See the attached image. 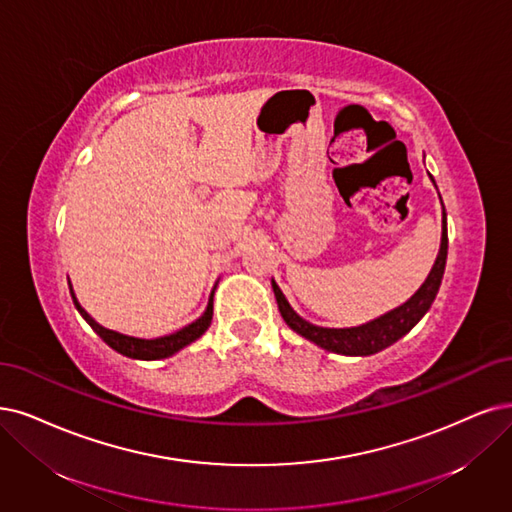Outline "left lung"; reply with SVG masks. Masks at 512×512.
<instances>
[{"label": "left lung", "mask_w": 512, "mask_h": 512, "mask_svg": "<svg viewBox=\"0 0 512 512\" xmlns=\"http://www.w3.org/2000/svg\"><path fill=\"white\" fill-rule=\"evenodd\" d=\"M432 179V175H430ZM434 183V179H432ZM445 261H447V215L443 211V234H441V251L437 255V261L424 280V285L415 291L411 299H407L403 306L390 310L388 314L371 320L367 325L361 327H350V329H327V327H316L308 320L301 318L291 306L287 297L282 295L280 287L272 280V289L278 301V310L285 318V323L299 333L301 337L310 339L316 346L325 348L335 354H346V356H369L380 352L394 342L409 333L415 325L420 323V318L428 312L432 306L434 297L439 293L443 272H445Z\"/></svg>", "instance_id": "left-lung-1"}]
</instances>
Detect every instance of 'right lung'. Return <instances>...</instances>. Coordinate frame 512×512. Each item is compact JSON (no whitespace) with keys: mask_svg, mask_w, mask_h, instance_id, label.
<instances>
[{"mask_svg":"<svg viewBox=\"0 0 512 512\" xmlns=\"http://www.w3.org/2000/svg\"><path fill=\"white\" fill-rule=\"evenodd\" d=\"M69 291H71V297H73V304L75 308H78V312L82 314V318L86 320V323L92 327V331L97 333L103 342L113 348L116 352L128 356V358H139V361H158V358H166V356H173L175 352H179L181 348H185L187 344L196 342V339L211 327V320H213V293H211V299H208V306L204 310V314L194 320L192 325L183 327L181 331L173 333V335H164V337H156V339H141V337H130V335H122L118 331H111V329H105L101 327L97 320H94L80 304L78 299H75V293L69 285Z\"/></svg>","mask_w":512,"mask_h":512,"instance_id":"1","label":"right lung"}]
</instances>
